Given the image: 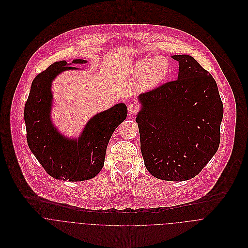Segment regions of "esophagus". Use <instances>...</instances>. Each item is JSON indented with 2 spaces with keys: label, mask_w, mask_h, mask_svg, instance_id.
Returning <instances> with one entry per match:
<instances>
[{
  "label": "esophagus",
  "mask_w": 248,
  "mask_h": 248,
  "mask_svg": "<svg viewBox=\"0 0 248 248\" xmlns=\"http://www.w3.org/2000/svg\"><path fill=\"white\" fill-rule=\"evenodd\" d=\"M139 109H140V106H139L138 103L131 102V103L128 105V110H129V113H131V114L136 113Z\"/></svg>",
  "instance_id": "esophagus-1"
}]
</instances>
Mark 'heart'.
<instances>
[{"label": "heart", "instance_id": "obj_1", "mask_svg": "<svg viewBox=\"0 0 248 248\" xmlns=\"http://www.w3.org/2000/svg\"><path fill=\"white\" fill-rule=\"evenodd\" d=\"M132 73L136 78H141L142 88L146 91L158 87L170 73V63L164 57H146L138 60Z\"/></svg>", "mask_w": 248, "mask_h": 248}]
</instances>
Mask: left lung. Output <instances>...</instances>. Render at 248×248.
Here are the masks:
<instances>
[{
	"instance_id": "obj_1",
	"label": "left lung",
	"mask_w": 248,
	"mask_h": 248,
	"mask_svg": "<svg viewBox=\"0 0 248 248\" xmlns=\"http://www.w3.org/2000/svg\"><path fill=\"white\" fill-rule=\"evenodd\" d=\"M177 79L141 93L136 121L144 164L156 178L196 177L217 153L223 105L212 75L192 56L173 55Z\"/></svg>"
}]
</instances>
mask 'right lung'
<instances>
[{"label":"right lung","instance_id":"1","mask_svg":"<svg viewBox=\"0 0 248 248\" xmlns=\"http://www.w3.org/2000/svg\"><path fill=\"white\" fill-rule=\"evenodd\" d=\"M83 59L55 62L32 81L24 118L27 140L32 154L46 173L56 179L83 181L97 176L104 166L108 140L128 113L124 103H118L93 115L77 139L61 134L51 120L53 95L51 85L57 75L86 64Z\"/></svg>","mask_w":248,"mask_h":248}]
</instances>
